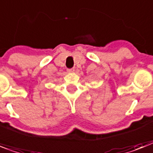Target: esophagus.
<instances>
[{"mask_svg": "<svg viewBox=\"0 0 153 153\" xmlns=\"http://www.w3.org/2000/svg\"><path fill=\"white\" fill-rule=\"evenodd\" d=\"M67 71H68V72H73V71H74V68L68 69V70H67Z\"/></svg>", "mask_w": 153, "mask_h": 153, "instance_id": "34e87169", "label": "esophagus"}]
</instances>
